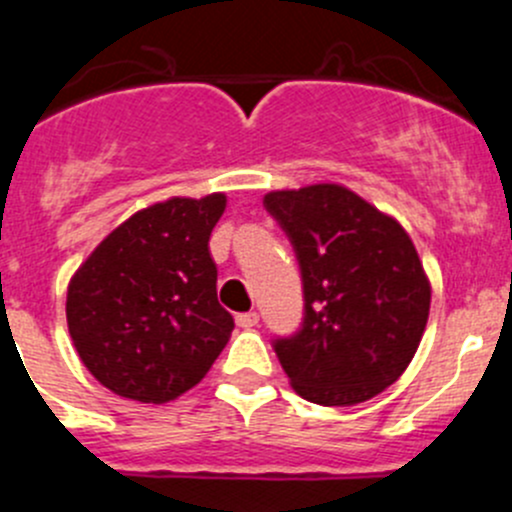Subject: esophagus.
Listing matches in <instances>:
<instances>
[{
  "label": "esophagus",
  "instance_id": "esophagus-1",
  "mask_svg": "<svg viewBox=\"0 0 512 512\" xmlns=\"http://www.w3.org/2000/svg\"><path fill=\"white\" fill-rule=\"evenodd\" d=\"M257 322H260V314H257V312H242V314H237V327L252 329V327H257Z\"/></svg>",
  "mask_w": 512,
  "mask_h": 512
}]
</instances>
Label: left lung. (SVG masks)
<instances>
[{
  "label": "left lung",
  "instance_id": "obj_1",
  "mask_svg": "<svg viewBox=\"0 0 512 512\" xmlns=\"http://www.w3.org/2000/svg\"><path fill=\"white\" fill-rule=\"evenodd\" d=\"M302 272L304 317L272 342L292 389L319 406H354L414 359L431 285L409 232L344 185L265 195Z\"/></svg>",
  "mask_w": 512,
  "mask_h": 512
}]
</instances>
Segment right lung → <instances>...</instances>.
<instances>
[{
    "mask_svg": "<svg viewBox=\"0 0 512 512\" xmlns=\"http://www.w3.org/2000/svg\"><path fill=\"white\" fill-rule=\"evenodd\" d=\"M225 203L213 193L138 210L71 277L69 334L113 394L141 404L178 399L225 349L235 322L218 302L208 250Z\"/></svg>",
    "mask_w": 512,
    "mask_h": 512,
    "instance_id": "1",
    "label": "right lung"
}]
</instances>
